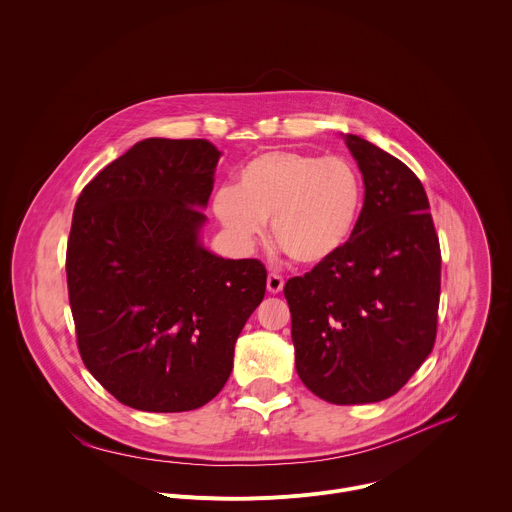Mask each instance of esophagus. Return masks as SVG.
I'll return each instance as SVG.
<instances>
[{
    "instance_id": "34e87169",
    "label": "esophagus",
    "mask_w": 512,
    "mask_h": 512,
    "mask_svg": "<svg viewBox=\"0 0 512 512\" xmlns=\"http://www.w3.org/2000/svg\"><path fill=\"white\" fill-rule=\"evenodd\" d=\"M266 286H268V292L270 294H278L282 288H284V278L276 272L268 274V280H266Z\"/></svg>"
}]
</instances>
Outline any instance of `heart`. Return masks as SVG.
Instances as JSON below:
<instances>
[{"mask_svg": "<svg viewBox=\"0 0 512 512\" xmlns=\"http://www.w3.org/2000/svg\"><path fill=\"white\" fill-rule=\"evenodd\" d=\"M364 208V182L356 166L338 156L266 152L238 174L236 188H220L214 212L244 250L266 232L298 264L316 266L352 240Z\"/></svg>", "mask_w": 512, "mask_h": 512, "instance_id": "1", "label": "heart"}]
</instances>
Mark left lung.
<instances>
[{"label":"left lung","mask_w":512,"mask_h":512,"mask_svg":"<svg viewBox=\"0 0 512 512\" xmlns=\"http://www.w3.org/2000/svg\"><path fill=\"white\" fill-rule=\"evenodd\" d=\"M364 180L348 246L284 286L300 380L326 402L366 404L396 394L432 352L440 244L416 174L346 134Z\"/></svg>","instance_id":"obj_1"}]
</instances>
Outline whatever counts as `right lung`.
<instances>
[{
    "instance_id": "obj_1",
    "label": "right lung",
    "mask_w": 512,
    "mask_h": 512,
    "mask_svg": "<svg viewBox=\"0 0 512 512\" xmlns=\"http://www.w3.org/2000/svg\"><path fill=\"white\" fill-rule=\"evenodd\" d=\"M218 160L208 140L148 138L108 164L74 208L66 274L78 350L136 410L210 402L266 292L260 260H224L200 244Z\"/></svg>"
}]
</instances>
